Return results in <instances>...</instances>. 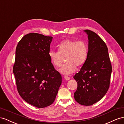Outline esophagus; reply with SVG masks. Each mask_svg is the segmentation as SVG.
Here are the masks:
<instances>
[{
    "instance_id": "1",
    "label": "esophagus",
    "mask_w": 124,
    "mask_h": 124,
    "mask_svg": "<svg viewBox=\"0 0 124 124\" xmlns=\"http://www.w3.org/2000/svg\"><path fill=\"white\" fill-rule=\"evenodd\" d=\"M64 78H65L66 80H69V79H70V77H68V76H64Z\"/></svg>"
}]
</instances>
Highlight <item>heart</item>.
<instances>
[{"label": "heart", "mask_w": 124, "mask_h": 124, "mask_svg": "<svg viewBox=\"0 0 124 124\" xmlns=\"http://www.w3.org/2000/svg\"><path fill=\"white\" fill-rule=\"evenodd\" d=\"M58 51L50 50L48 52L52 64L56 67L61 65L62 56H65L66 63L60 69V72L64 74L74 73L76 66H82L86 62L88 56V47L83 40L65 39L58 45Z\"/></svg>", "instance_id": "b5f03b06"}]
</instances>
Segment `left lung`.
<instances>
[{
  "instance_id": "1",
  "label": "left lung",
  "mask_w": 124,
  "mask_h": 124,
  "mask_svg": "<svg viewBox=\"0 0 124 124\" xmlns=\"http://www.w3.org/2000/svg\"><path fill=\"white\" fill-rule=\"evenodd\" d=\"M85 31L89 40L88 56L80 71L73 77L77 83L74 98L79 104L88 106L100 100L107 93L112 68L105 42L94 31Z\"/></svg>"
}]
</instances>
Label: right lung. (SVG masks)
<instances>
[{
  "instance_id": "right-lung-1",
  "label": "right lung",
  "mask_w": 124,
  "mask_h": 124,
  "mask_svg": "<svg viewBox=\"0 0 124 124\" xmlns=\"http://www.w3.org/2000/svg\"><path fill=\"white\" fill-rule=\"evenodd\" d=\"M52 37L31 33L17 44L13 72L17 91L24 100L38 108L55 100L62 83L48 55Z\"/></svg>"
}]
</instances>
